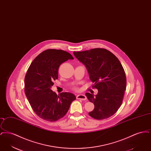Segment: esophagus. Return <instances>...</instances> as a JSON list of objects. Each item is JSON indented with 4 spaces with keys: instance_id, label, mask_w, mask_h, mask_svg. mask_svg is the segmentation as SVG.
I'll use <instances>...</instances> for the list:
<instances>
[{
    "instance_id": "obj_1",
    "label": "esophagus",
    "mask_w": 151,
    "mask_h": 151,
    "mask_svg": "<svg viewBox=\"0 0 151 151\" xmlns=\"http://www.w3.org/2000/svg\"><path fill=\"white\" fill-rule=\"evenodd\" d=\"M76 99L83 101L86 100V97L84 94H79L76 96Z\"/></svg>"
}]
</instances>
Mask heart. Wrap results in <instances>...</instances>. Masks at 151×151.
<instances>
[{
    "instance_id": "heart-1",
    "label": "heart",
    "mask_w": 151,
    "mask_h": 151,
    "mask_svg": "<svg viewBox=\"0 0 151 151\" xmlns=\"http://www.w3.org/2000/svg\"><path fill=\"white\" fill-rule=\"evenodd\" d=\"M73 90H74V91H77V90H78V89H77V88L74 87V88H73Z\"/></svg>"
}]
</instances>
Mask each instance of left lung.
<instances>
[{"label":"left lung","mask_w":151,"mask_h":151,"mask_svg":"<svg viewBox=\"0 0 151 151\" xmlns=\"http://www.w3.org/2000/svg\"><path fill=\"white\" fill-rule=\"evenodd\" d=\"M73 54L86 65L93 88L98 94L86 93L88 100L94 109L89 113L94 119L102 120L114 115L120 108L126 87V76L120 61L110 51L95 48Z\"/></svg>","instance_id":"1"}]
</instances>
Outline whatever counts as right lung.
Returning <instances> with one entry per match:
<instances>
[{
  "mask_svg": "<svg viewBox=\"0 0 151 151\" xmlns=\"http://www.w3.org/2000/svg\"><path fill=\"white\" fill-rule=\"evenodd\" d=\"M73 59L65 51L47 49L36 57L27 70L24 79L25 93L35 113L45 121L55 122L63 118L76 100L71 93L57 95L51 89L58 78L60 65Z\"/></svg>",
  "mask_w": 151,
  "mask_h": 151,
  "instance_id": "obj_1",
  "label": "right lung"
}]
</instances>
